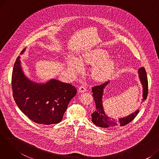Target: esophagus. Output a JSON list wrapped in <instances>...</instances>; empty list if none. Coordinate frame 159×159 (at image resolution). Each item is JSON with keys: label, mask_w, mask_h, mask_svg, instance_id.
Here are the masks:
<instances>
[{"label": "esophagus", "mask_w": 159, "mask_h": 159, "mask_svg": "<svg viewBox=\"0 0 159 159\" xmlns=\"http://www.w3.org/2000/svg\"><path fill=\"white\" fill-rule=\"evenodd\" d=\"M86 88L85 86L84 85H82L80 86L79 87V91L80 93H84V92H86Z\"/></svg>", "instance_id": "34e87169"}]
</instances>
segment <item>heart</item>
Returning a JSON list of instances; mask_svg holds the SVG:
<instances>
[{
    "label": "heart",
    "mask_w": 159,
    "mask_h": 159,
    "mask_svg": "<svg viewBox=\"0 0 159 159\" xmlns=\"http://www.w3.org/2000/svg\"><path fill=\"white\" fill-rule=\"evenodd\" d=\"M107 57L106 52L94 50L83 54L79 59L73 57H68L66 61L68 69L75 74L79 73L82 70V64L94 65L91 70V76L95 80L103 82L110 79L113 74L115 64Z\"/></svg>",
    "instance_id": "1"
}]
</instances>
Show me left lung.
Wrapping results in <instances>:
<instances>
[{
	"mask_svg": "<svg viewBox=\"0 0 159 159\" xmlns=\"http://www.w3.org/2000/svg\"><path fill=\"white\" fill-rule=\"evenodd\" d=\"M138 73L140 82L143 88V101H144V100L146 99L148 93V82L147 74L144 67L139 68ZM109 82L110 81H107L105 83H103L102 84L95 86L92 88V95L93 96L96 108L95 111L91 114V117H92L91 118V121L96 126L101 128L113 127L118 126V125H119L120 126H124L135 118L139 110H137L136 111L132 113L131 115L119 119V120H113V119H111L109 116H107L104 111V107L102 106V96L104 89L109 84Z\"/></svg>",
	"mask_w": 159,
	"mask_h": 159,
	"instance_id": "8db88e82",
	"label": "left lung"
}]
</instances>
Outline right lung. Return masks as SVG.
Here are the masks:
<instances>
[{"mask_svg": "<svg viewBox=\"0 0 159 159\" xmlns=\"http://www.w3.org/2000/svg\"><path fill=\"white\" fill-rule=\"evenodd\" d=\"M11 85L14 100L21 111L32 121L45 125L60 122L77 93L73 86L56 79L45 84L31 80L22 71L20 56L14 64Z\"/></svg>", "mask_w": 159, "mask_h": 159, "instance_id": "add662e5", "label": "right lung"}]
</instances>
